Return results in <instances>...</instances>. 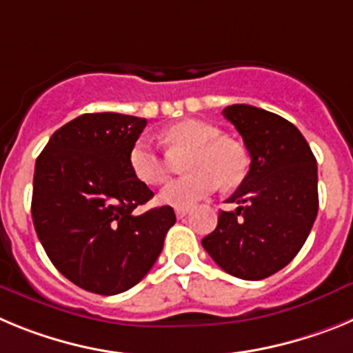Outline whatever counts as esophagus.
Returning a JSON list of instances; mask_svg holds the SVG:
<instances>
[{
  "mask_svg": "<svg viewBox=\"0 0 353 353\" xmlns=\"http://www.w3.org/2000/svg\"><path fill=\"white\" fill-rule=\"evenodd\" d=\"M174 214H176V217H179V219H183V217L189 214V208H176V210H174Z\"/></svg>",
  "mask_w": 353,
  "mask_h": 353,
  "instance_id": "obj_1",
  "label": "esophagus"
}]
</instances>
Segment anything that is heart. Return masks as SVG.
Listing matches in <instances>:
<instances>
[{"instance_id":"obj_1","label":"heart","mask_w":353,"mask_h":353,"mask_svg":"<svg viewBox=\"0 0 353 353\" xmlns=\"http://www.w3.org/2000/svg\"><path fill=\"white\" fill-rule=\"evenodd\" d=\"M164 141L173 148H189L183 162L187 174L162 187L159 201L176 208H189L217 191L223 183L233 187L244 179L248 157L233 141L221 138V130L203 121L185 120L170 127ZM129 168L139 182L155 185L166 176V164L152 141L138 138L129 150Z\"/></svg>"}]
</instances>
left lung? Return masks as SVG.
I'll return each mask as SVG.
<instances>
[{
  "mask_svg": "<svg viewBox=\"0 0 353 353\" xmlns=\"http://www.w3.org/2000/svg\"><path fill=\"white\" fill-rule=\"evenodd\" d=\"M251 155L245 179L221 210L217 228L201 240L224 272L258 281L290 263L318 214L316 159L297 127L248 104L223 109Z\"/></svg>",
  "mask_w": 353,
  "mask_h": 353,
  "instance_id": "left-lung-1",
  "label": "left lung"
}]
</instances>
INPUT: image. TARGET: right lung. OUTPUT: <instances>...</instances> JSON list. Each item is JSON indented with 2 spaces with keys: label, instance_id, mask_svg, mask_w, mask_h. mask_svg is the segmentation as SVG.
Wrapping results in <instances>:
<instances>
[{
  "label": "right lung",
  "instance_id": "add662e5",
  "mask_svg": "<svg viewBox=\"0 0 353 353\" xmlns=\"http://www.w3.org/2000/svg\"><path fill=\"white\" fill-rule=\"evenodd\" d=\"M145 118L88 113L56 130L33 174L31 217L49 260L86 292L117 295L154 267L176 217L171 207L138 215L154 198L129 168Z\"/></svg>",
  "mask_w": 353,
  "mask_h": 353
}]
</instances>
